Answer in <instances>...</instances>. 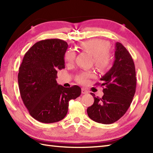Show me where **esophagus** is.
Here are the masks:
<instances>
[{
  "label": "esophagus",
  "instance_id": "obj_1",
  "mask_svg": "<svg viewBox=\"0 0 153 153\" xmlns=\"http://www.w3.org/2000/svg\"><path fill=\"white\" fill-rule=\"evenodd\" d=\"M82 93L83 94H87V93H89V91H87V89H84V88H82Z\"/></svg>",
  "mask_w": 153,
  "mask_h": 153
}]
</instances>
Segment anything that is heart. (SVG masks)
<instances>
[{"instance_id":"b5f03b06","label":"heart","mask_w":153,"mask_h":153,"mask_svg":"<svg viewBox=\"0 0 153 153\" xmlns=\"http://www.w3.org/2000/svg\"><path fill=\"white\" fill-rule=\"evenodd\" d=\"M81 49L88 52L94 56V62L97 68L100 71L108 69L111 59L108 53L109 46L106 41L101 39H91L82 42L79 44ZM76 58V53L73 50H68L64 54V60L68 64H72ZM93 76V74L90 71H85L80 74L77 77V82L80 83H87L91 77Z\"/></svg>"}]
</instances>
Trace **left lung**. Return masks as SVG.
Returning a JSON list of instances; mask_svg holds the SVG:
<instances>
[{
	"label": "left lung",
	"mask_w": 153,
	"mask_h": 153,
	"mask_svg": "<svg viewBox=\"0 0 153 153\" xmlns=\"http://www.w3.org/2000/svg\"><path fill=\"white\" fill-rule=\"evenodd\" d=\"M115 60L112 67L100 78L104 86L102 98L95 97L87 110L89 118L96 122L110 124L122 117L130 106L136 89L134 60L120 43L115 44Z\"/></svg>",
	"instance_id": "left-lung-1"
}]
</instances>
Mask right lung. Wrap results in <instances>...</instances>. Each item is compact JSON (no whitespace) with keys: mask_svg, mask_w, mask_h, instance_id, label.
Wrapping results in <instances>:
<instances>
[{"mask_svg":"<svg viewBox=\"0 0 153 153\" xmlns=\"http://www.w3.org/2000/svg\"><path fill=\"white\" fill-rule=\"evenodd\" d=\"M68 43L58 39L34 44L19 68L18 85L22 99L30 115L42 123H54L66 116L69 101L82 93L77 85L64 87L56 82L57 70L65 68Z\"/></svg>","mask_w":153,"mask_h":153,"instance_id":"right-lung-1","label":"right lung"}]
</instances>
